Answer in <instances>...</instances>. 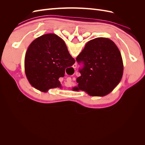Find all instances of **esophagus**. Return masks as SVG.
Masks as SVG:
<instances>
[{
	"mask_svg": "<svg viewBox=\"0 0 145 145\" xmlns=\"http://www.w3.org/2000/svg\"><path fill=\"white\" fill-rule=\"evenodd\" d=\"M76 67H77V64H76V63L74 64V65H73V68H76Z\"/></svg>",
	"mask_w": 145,
	"mask_h": 145,
	"instance_id": "1",
	"label": "esophagus"
}]
</instances>
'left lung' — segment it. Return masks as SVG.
<instances>
[{
	"label": "left lung",
	"instance_id": "1",
	"mask_svg": "<svg viewBox=\"0 0 145 145\" xmlns=\"http://www.w3.org/2000/svg\"><path fill=\"white\" fill-rule=\"evenodd\" d=\"M83 64L79 69L78 86L73 91H85L91 96H104L110 93L120 83L123 63L118 48L110 39L97 37L88 42L77 57Z\"/></svg>",
	"mask_w": 145,
	"mask_h": 145
}]
</instances>
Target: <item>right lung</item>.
<instances>
[{
    "mask_svg": "<svg viewBox=\"0 0 145 145\" xmlns=\"http://www.w3.org/2000/svg\"><path fill=\"white\" fill-rule=\"evenodd\" d=\"M75 60L64 41L54 34H46L31 43L25 57V71L29 82L37 89L47 92L60 88V77Z\"/></svg>",
    "mask_w": 145,
    "mask_h": 145,
    "instance_id": "add662e5",
    "label": "right lung"
}]
</instances>
